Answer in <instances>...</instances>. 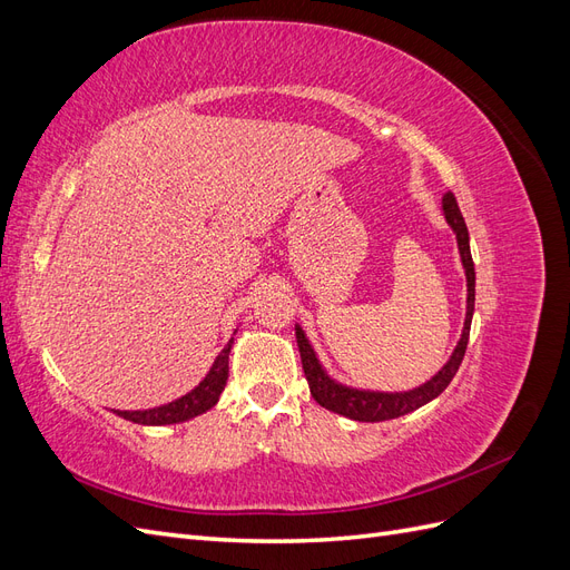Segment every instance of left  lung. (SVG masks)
Here are the masks:
<instances>
[{"label": "left lung", "instance_id": "left-lung-1", "mask_svg": "<svg viewBox=\"0 0 570 570\" xmlns=\"http://www.w3.org/2000/svg\"><path fill=\"white\" fill-rule=\"evenodd\" d=\"M442 209L444 218L450 223L452 230L456 233V243H459V254H461V264L465 271V283H469V297H465V321H463V333L456 344V350L452 358L446 361V366L430 381L416 390L409 392H366V390H352L344 387L335 381L327 377V373L321 368L316 352L308 344L306 335L302 327H295L297 344H299V354H302V368L306 375L308 390H312L314 400L325 406L327 411H335L340 416H347L352 421H364V423H381L390 419H400L404 413L416 411L419 406L428 404L430 400H435L438 394L444 392V387L452 383V377L456 375L465 347H469V335H471V318H473V306H475V268H473V256H471V245H469V228H465V220L461 216V209L456 204V197L452 193H446L442 199Z\"/></svg>", "mask_w": 570, "mask_h": 570}]
</instances>
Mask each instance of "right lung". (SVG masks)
I'll use <instances>...</instances> for the list:
<instances>
[{
	"label": "right lung",
	"instance_id": "1",
	"mask_svg": "<svg viewBox=\"0 0 570 570\" xmlns=\"http://www.w3.org/2000/svg\"><path fill=\"white\" fill-rule=\"evenodd\" d=\"M230 347H233V340L216 356L214 366L209 373H206L204 381L193 392L180 396V400L157 409H147V411H114V413H118L120 419L140 423V425H170V423H183L187 419H195L199 413L209 411L218 402L223 387H226Z\"/></svg>",
	"mask_w": 570,
	"mask_h": 570
}]
</instances>
